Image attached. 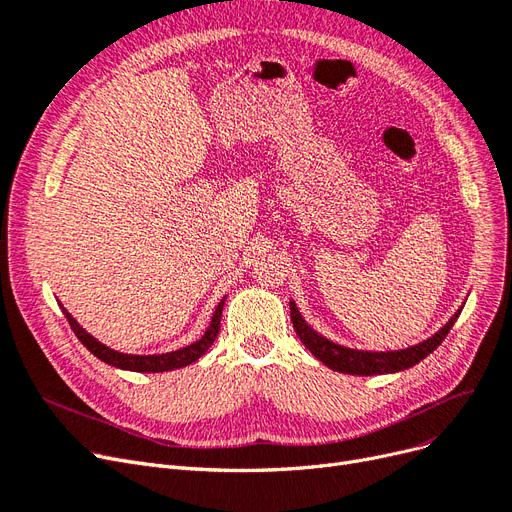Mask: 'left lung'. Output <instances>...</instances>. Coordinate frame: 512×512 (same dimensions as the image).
<instances>
[{
  "instance_id": "left-lung-1",
  "label": "left lung",
  "mask_w": 512,
  "mask_h": 512,
  "mask_svg": "<svg viewBox=\"0 0 512 512\" xmlns=\"http://www.w3.org/2000/svg\"><path fill=\"white\" fill-rule=\"evenodd\" d=\"M291 320L295 333L299 335L304 346L318 358L320 363H325L329 369L337 373H350V375H384V373H399L405 371L413 365H418L420 361L437 350L441 346L443 339L447 337L449 329L456 323L464 304L460 310L453 314L447 323L424 342L403 348V350H386V352H377V350H358V348H348L342 344H335L325 335H320L314 327L306 323V318L301 316L297 310V304L291 299Z\"/></svg>"
}]
</instances>
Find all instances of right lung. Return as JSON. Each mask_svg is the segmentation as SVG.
Listing matches in <instances>:
<instances>
[{"label": "right lung", "instance_id": "add662e5", "mask_svg": "<svg viewBox=\"0 0 512 512\" xmlns=\"http://www.w3.org/2000/svg\"><path fill=\"white\" fill-rule=\"evenodd\" d=\"M227 297V295H225ZM225 297L219 301L211 323H208V329L202 333L200 339H196L194 344H189L185 348L173 350V352H164V354H126V352H118L105 344H101L97 337H92L78 320H75L63 306V314L69 320V325L73 329V333L78 335L80 342L94 354L97 358H101L103 363L118 367V369H126V371H137V373H162V371H173V369H181L196 363L198 358L213 346V342L219 335V327H221V312H223V304Z\"/></svg>", "mask_w": 512, "mask_h": 512}]
</instances>
